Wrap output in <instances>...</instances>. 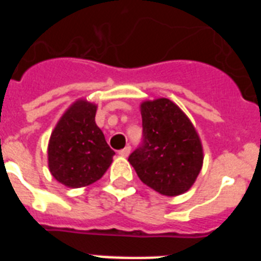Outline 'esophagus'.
<instances>
[{"mask_svg":"<svg viewBox=\"0 0 261 261\" xmlns=\"http://www.w3.org/2000/svg\"><path fill=\"white\" fill-rule=\"evenodd\" d=\"M129 154H130V146H126L121 149V150H119V155L121 156H128Z\"/></svg>","mask_w":261,"mask_h":261,"instance_id":"1","label":"esophagus"}]
</instances>
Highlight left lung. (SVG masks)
Instances as JSON below:
<instances>
[{"mask_svg":"<svg viewBox=\"0 0 261 261\" xmlns=\"http://www.w3.org/2000/svg\"><path fill=\"white\" fill-rule=\"evenodd\" d=\"M144 144L129 163L144 184L161 195L179 196L190 190L204 161L200 136L190 117L172 100L158 98L140 106Z\"/></svg>","mask_w":261,"mask_h":261,"instance_id":"obj_1","label":"left lung"}]
</instances>
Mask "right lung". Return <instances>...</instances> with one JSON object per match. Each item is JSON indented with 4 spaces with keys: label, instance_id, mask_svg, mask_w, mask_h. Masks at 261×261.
<instances>
[{
    "label": "right lung",
    "instance_id": "right-lung-1",
    "mask_svg": "<svg viewBox=\"0 0 261 261\" xmlns=\"http://www.w3.org/2000/svg\"><path fill=\"white\" fill-rule=\"evenodd\" d=\"M98 106L78 99L62 114L48 142V167L59 183L81 188L95 183L112 163L115 151L95 123Z\"/></svg>",
    "mask_w": 261,
    "mask_h": 261
}]
</instances>
